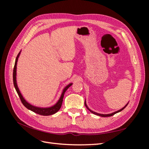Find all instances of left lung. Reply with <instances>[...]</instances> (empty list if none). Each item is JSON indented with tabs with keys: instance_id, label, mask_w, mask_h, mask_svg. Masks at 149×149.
<instances>
[{
	"instance_id": "1",
	"label": "left lung",
	"mask_w": 149,
	"mask_h": 149,
	"mask_svg": "<svg viewBox=\"0 0 149 149\" xmlns=\"http://www.w3.org/2000/svg\"><path fill=\"white\" fill-rule=\"evenodd\" d=\"M129 103V102H128ZM128 103L127 104H126L124 107H123L121 109H120V110H119V111H116V112H112V113H111V114H99V113H97V112H94V111H91V109H89V107H88V106L86 105V101H85V102H84V104H85V106L86 107V108L87 109L91 112V113H93V114H96V115H97V116H101V117H109V116H113V115H114L115 114H116V113H118V112H120L121 111H123L124 108L127 106V104H128Z\"/></svg>"
}]
</instances>
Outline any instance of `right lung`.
<instances>
[{"label":"right lung","mask_w":149,"mask_h":149,"mask_svg":"<svg viewBox=\"0 0 149 149\" xmlns=\"http://www.w3.org/2000/svg\"><path fill=\"white\" fill-rule=\"evenodd\" d=\"M20 52H19V53L18 54V55L15 59V65H14V68H13V84H14V87L16 89V91L19 95L20 100L23 104L24 106L27 108L28 109L33 111L35 113H37L38 114L42 115V116H50L52 114H55L56 112H57L58 111L60 110V109L62 105V102H63V99L64 97V94L66 92V90L68 89L72 85L73 83H70L68 85H67L63 89V92L61 93V95L60 96V98L59 99V100L58 101V102L55 104V105H53V106L49 107H37V106H34L33 105L30 104V103H29L27 101H26L24 97H23V96L22 95V94L20 92V90L18 88V86L17 84V80H16V75H17V61H18V58L19 57V55L20 54Z\"/></svg>","instance_id":"1"}]
</instances>
